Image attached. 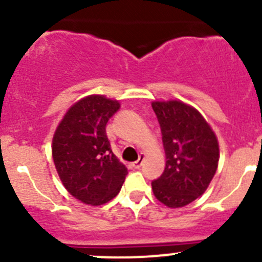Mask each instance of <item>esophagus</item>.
<instances>
[{"mask_svg":"<svg viewBox=\"0 0 262 262\" xmlns=\"http://www.w3.org/2000/svg\"><path fill=\"white\" fill-rule=\"evenodd\" d=\"M144 158H146V156H144L143 153H141V156H139V160H138V161H136V162L133 163L134 168H139V167H141V166L143 165V161H144Z\"/></svg>","mask_w":262,"mask_h":262,"instance_id":"esophagus-1","label":"esophagus"}]
</instances>
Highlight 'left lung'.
<instances>
[{
  "mask_svg": "<svg viewBox=\"0 0 262 262\" xmlns=\"http://www.w3.org/2000/svg\"><path fill=\"white\" fill-rule=\"evenodd\" d=\"M162 132L166 167L152 182L156 199L168 208H182L202 196L218 168L215 133L194 106L180 100L153 101Z\"/></svg>",
  "mask_w": 262,
  "mask_h": 262,
  "instance_id": "obj_1",
  "label": "left lung"
}]
</instances>
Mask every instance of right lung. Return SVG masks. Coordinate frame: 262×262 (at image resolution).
Instances as JSON below:
<instances>
[{
    "label": "right lung",
    "instance_id": "1",
    "mask_svg": "<svg viewBox=\"0 0 262 262\" xmlns=\"http://www.w3.org/2000/svg\"><path fill=\"white\" fill-rule=\"evenodd\" d=\"M120 107L104 95L82 97L67 110L54 132L52 156L63 186L87 205L110 202L128 173L113 153L106 123Z\"/></svg>",
    "mask_w": 262,
    "mask_h": 262
}]
</instances>
